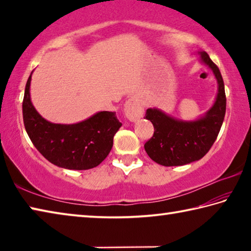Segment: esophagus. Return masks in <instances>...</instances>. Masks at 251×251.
I'll return each instance as SVG.
<instances>
[{"label":"esophagus","instance_id":"esophagus-1","mask_svg":"<svg viewBox=\"0 0 251 251\" xmlns=\"http://www.w3.org/2000/svg\"><path fill=\"white\" fill-rule=\"evenodd\" d=\"M124 113L125 116L128 118L130 122H135L143 117L144 108L142 105V101L139 100L137 97L131 96L130 99L126 100L124 106Z\"/></svg>","mask_w":251,"mask_h":251}]
</instances>
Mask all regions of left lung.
I'll list each match as a JSON object with an SVG mask.
<instances>
[{
  "label": "left lung",
  "mask_w": 251,
  "mask_h": 251,
  "mask_svg": "<svg viewBox=\"0 0 251 251\" xmlns=\"http://www.w3.org/2000/svg\"><path fill=\"white\" fill-rule=\"evenodd\" d=\"M205 63L218 82V94L215 104L203 117L194 122L173 118L156 108H148L145 117L154 125V135L145 143V151L151 158L163 166H181L205 156L222 128L226 113V94L223 76L218 66L206 52H201Z\"/></svg>",
  "instance_id": "1"
}]
</instances>
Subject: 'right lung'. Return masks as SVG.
I'll use <instances>...</instances> for the list:
<instances>
[{
  "instance_id": "add662e5",
  "label": "right lung",
  "mask_w": 251,
  "mask_h": 251,
  "mask_svg": "<svg viewBox=\"0 0 251 251\" xmlns=\"http://www.w3.org/2000/svg\"><path fill=\"white\" fill-rule=\"evenodd\" d=\"M31 76L25 86L22 108L25 129L33 145L58 167L84 171L99 166L109 154L114 135L122 126L115 112H100L77 124H53L32 105Z\"/></svg>"
}]
</instances>
